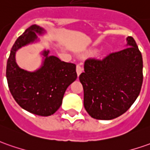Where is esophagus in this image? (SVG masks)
Wrapping results in <instances>:
<instances>
[{
	"label": "esophagus",
	"mask_w": 150,
	"mask_h": 150,
	"mask_svg": "<svg viewBox=\"0 0 150 150\" xmlns=\"http://www.w3.org/2000/svg\"><path fill=\"white\" fill-rule=\"evenodd\" d=\"M82 71H83V68L81 67V66L77 65V66H76V72H77V75H80V74L82 73Z\"/></svg>",
	"instance_id": "34e87169"
}]
</instances>
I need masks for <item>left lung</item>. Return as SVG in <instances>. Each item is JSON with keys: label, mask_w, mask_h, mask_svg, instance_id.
<instances>
[{"label": "left lung", "mask_w": 150, "mask_h": 150, "mask_svg": "<svg viewBox=\"0 0 150 150\" xmlns=\"http://www.w3.org/2000/svg\"><path fill=\"white\" fill-rule=\"evenodd\" d=\"M127 47L103 59L88 58L79 75L83 88V106L91 117L112 120L134 103L143 83V60L132 37Z\"/></svg>", "instance_id": "left-lung-1"}]
</instances>
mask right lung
I'll return each mask as SVG.
<instances>
[{"label": "right lung", "mask_w": 150, "mask_h": 150, "mask_svg": "<svg viewBox=\"0 0 150 150\" xmlns=\"http://www.w3.org/2000/svg\"><path fill=\"white\" fill-rule=\"evenodd\" d=\"M43 29L32 25L15 41L6 65V79L11 94L16 103L31 113L47 117L55 113L62 103L67 87L77 78L76 66L62 62L44 51L43 65L35 72L20 69L15 62V52L21 47L37 39L36 33Z\"/></svg>", "instance_id": "add662e5"}]
</instances>
